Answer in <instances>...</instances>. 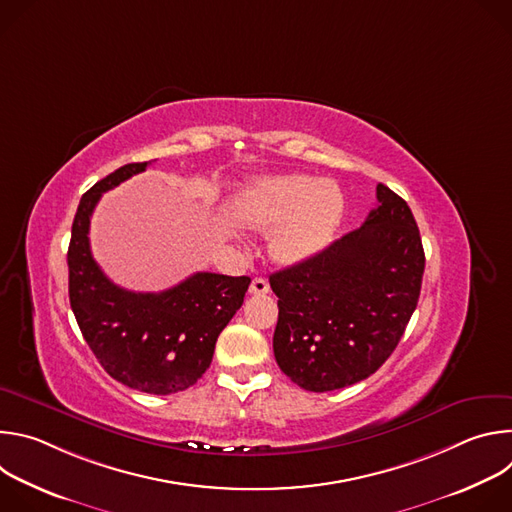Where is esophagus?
Listing matches in <instances>:
<instances>
[{"label": "esophagus", "mask_w": 512, "mask_h": 512, "mask_svg": "<svg viewBox=\"0 0 512 512\" xmlns=\"http://www.w3.org/2000/svg\"><path fill=\"white\" fill-rule=\"evenodd\" d=\"M249 291H251L253 296H265V294H269V281L263 279V277H255V279L251 281Z\"/></svg>", "instance_id": "34e87169"}]
</instances>
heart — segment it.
<instances>
[{
  "instance_id": "obj_1",
  "label": "heart",
  "mask_w": 512,
  "mask_h": 512,
  "mask_svg": "<svg viewBox=\"0 0 512 512\" xmlns=\"http://www.w3.org/2000/svg\"><path fill=\"white\" fill-rule=\"evenodd\" d=\"M237 214L251 229H279L275 255L300 263L330 245L342 223L344 196L336 184L302 174L259 178L237 200Z\"/></svg>"
}]
</instances>
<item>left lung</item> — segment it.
Masks as SVG:
<instances>
[{
    "label": "left lung",
    "instance_id": "1",
    "mask_svg": "<svg viewBox=\"0 0 512 512\" xmlns=\"http://www.w3.org/2000/svg\"><path fill=\"white\" fill-rule=\"evenodd\" d=\"M364 225L269 277L279 369L326 393L371 377L397 348L417 308L425 253L407 202L385 184Z\"/></svg>",
    "mask_w": 512,
    "mask_h": 512
}]
</instances>
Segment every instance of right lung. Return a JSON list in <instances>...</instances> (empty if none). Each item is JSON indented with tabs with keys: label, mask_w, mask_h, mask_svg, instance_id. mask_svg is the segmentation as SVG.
<instances>
[{
	"label": "right lung",
	"mask_w": 512,
	"mask_h": 512,
	"mask_svg": "<svg viewBox=\"0 0 512 512\" xmlns=\"http://www.w3.org/2000/svg\"><path fill=\"white\" fill-rule=\"evenodd\" d=\"M127 164L83 194L68 245V298L77 324L119 383L150 395L192 387L210 367L218 334L243 306L251 277L198 271L160 294L115 285L91 255L89 227L103 192L143 172Z\"/></svg>",
	"instance_id": "obj_1"
}]
</instances>
